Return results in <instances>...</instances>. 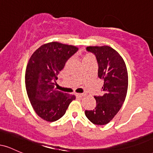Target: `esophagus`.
<instances>
[{"instance_id": "esophagus-1", "label": "esophagus", "mask_w": 153, "mask_h": 153, "mask_svg": "<svg viewBox=\"0 0 153 153\" xmlns=\"http://www.w3.org/2000/svg\"><path fill=\"white\" fill-rule=\"evenodd\" d=\"M75 96H76L77 97L82 98V97H85V94H75Z\"/></svg>"}]
</instances>
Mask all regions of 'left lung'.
<instances>
[{"label": "left lung", "instance_id": "obj_1", "mask_svg": "<svg viewBox=\"0 0 153 153\" xmlns=\"http://www.w3.org/2000/svg\"><path fill=\"white\" fill-rule=\"evenodd\" d=\"M86 50L94 54L97 60L98 76L104 80V94L94 96L96 108L85 110V114L93 124L105 125L118 113L125 100L128 88L127 67L120 54L111 47H88Z\"/></svg>", "mask_w": 153, "mask_h": 153}]
</instances>
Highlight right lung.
<instances>
[{
	"instance_id": "1",
	"label": "right lung",
	"mask_w": 153,
	"mask_h": 153,
	"mask_svg": "<svg viewBox=\"0 0 153 153\" xmlns=\"http://www.w3.org/2000/svg\"><path fill=\"white\" fill-rule=\"evenodd\" d=\"M78 47L59 42L47 43L38 48L29 59L25 74L28 97L39 117L55 122L65 114L75 96L54 88L57 75Z\"/></svg>"
}]
</instances>
